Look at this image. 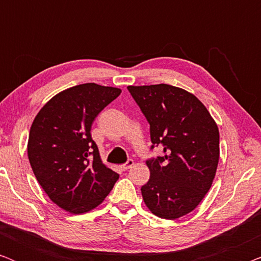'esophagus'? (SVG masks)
Instances as JSON below:
<instances>
[{"mask_svg": "<svg viewBox=\"0 0 261 261\" xmlns=\"http://www.w3.org/2000/svg\"><path fill=\"white\" fill-rule=\"evenodd\" d=\"M134 165V162H133V160H127V162L126 163H124V164H122V165H121V170H122V171H127L128 169H130V167L132 166H133Z\"/></svg>", "mask_w": 261, "mask_h": 261, "instance_id": "1", "label": "esophagus"}]
</instances>
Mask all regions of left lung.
<instances>
[{"label":"left lung","mask_w":261,"mask_h":261,"mask_svg":"<svg viewBox=\"0 0 261 261\" xmlns=\"http://www.w3.org/2000/svg\"><path fill=\"white\" fill-rule=\"evenodd\" d=\"M149 123L153 149L149 179L141 187L145 204L155 216L176 220L199 204L212 187L220 158V133L204 105L169 84L127 87Z\"/></svg>","instance_id":"8db88e82"}]
</instances>
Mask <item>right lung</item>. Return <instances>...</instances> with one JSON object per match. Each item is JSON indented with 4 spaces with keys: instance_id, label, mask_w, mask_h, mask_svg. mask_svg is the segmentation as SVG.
<instances>
[{
    "instance_id": "right-lung-1",
    "label": "right lung",
    "mask_w": 261,
    "mask_h": 261,
    "mask_svg": "<svg viewBox=\"0 0 261 261\" xmlns=\"http://www.w3.org/2000/svg\"><path fill=\"white\" fill-rule=\"evenodd\" d=\"M121 94L95 83L69 88L52 97L32 123L28 159L49 199L71 214L90 212L105 201L119 174L99 158L91 138L96 116Z\"/></svg>"
}]
</instances>
